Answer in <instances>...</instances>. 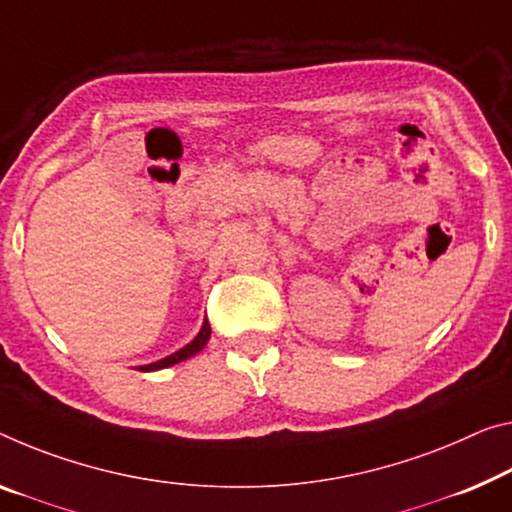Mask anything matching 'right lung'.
I'll return each instance as SVG.
<instances>
[{
  "label": "right lung",
  "instance_id": "add662e5",
  "mask_svg": "<svg viewBox=\"0 0 512 512\" xmlns=\"http://www.w3.org/2000/svg\"><path fill=\"white\" fill-rule=\"evenodd\" d=\"M208 341H210V325H208V320H206V322H203L201 332L194 336V341H192V343H187L185 348H180L178 352H174V355L164 357V359H160V361H153V364L139 366V371L151 373V371H160V368H169V366H174V364H180V361L190 359V357H194V355H196V352H201L203 348H206V343H208Z\"/></svg>",
  "mask_w": 512,
  "mask_h": 512
}]
</instances>
